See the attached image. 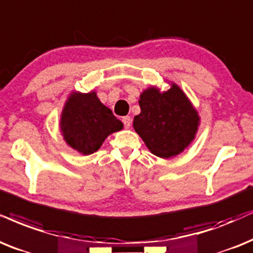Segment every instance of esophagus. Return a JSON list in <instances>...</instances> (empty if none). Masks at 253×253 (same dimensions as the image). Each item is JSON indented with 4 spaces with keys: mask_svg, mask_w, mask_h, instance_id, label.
<instances>
[{
    "mask_svg": "<svg viewBox=\"0 0 253 253\" xmlns=\"http://www.w3.org/2000/svg\"><path fill=\"white\" fill-rule=\"evenodd\" d=\"M123 123H124V125H125V127H126V128H129L130 127V125H132V119H130V117H124L123 118Z\"/></svg>",
    "mask_w": 253,
    "mask_h": 253,
    "instance_id": "obj_1",
    "label": "esophagus"
}]
</instances>
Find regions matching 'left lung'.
I'll list each match as a JSON object with an SVG mask.
<instances>
[{"label": "left lung", "instance_id": "1", "mask_svg": "<svg viewBox=\"0 0 253 253\" xmlns=\"http://www.w3.org/2000/svg\"><path fill=\"white\" fill-rule=\"evenodd\" d=\"M140 114L133 127L153 154L169 159L183 152L194 141L200 126V116L189 98L171 83L161 92L150 86L140 94Z\"/></svg>", "mask_w": 253, "mask_h": 253}]
</instances>
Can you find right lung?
I'll list each match as a JSON object with an SVG mask.
<instances>
[{"instance_id": "obj_1", "label": "right lung", "mask_w": 253, "mask_h": 253, "mask_svg": "<svg viewBox=\"0 0 253 253\" xmlns=\"http://www.w3.org/2000/svg\"><path fill=\"white\" fill-rule=\"evenodd\" d=\"M59 127L71 148L89 155L100 148L110 134L123 129L124 125L99 100L95 91H75L64 105Z\"/></svg>"}]
</instances>
